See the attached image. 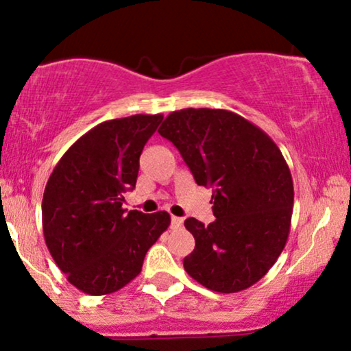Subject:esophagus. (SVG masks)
I'll use <instances>...</instances> for the list:
<instances>
[{"mask_svg": "<svg viewBox=\"0 0 351 351\" xmlns=\"http://www.w3.org/2000/svg\"><path fill=\"white\" fill-rule=\"evenodd\" d=\"M181 224H183V219H181V217H178V216H171V226H173V228H180Z\"/></svg>", "mask_w": 351, "mask_h": 351, "instance_id": "34e87169", "label": "esophagus"}]
</instances>
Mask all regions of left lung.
I'll return each mask as SVG.
<instances>
[{"mask_svg":"<svg viewBox=\"0 0 351 351\" xmlns=\"http://www.w3.org/2000/svg\"><path fill=\"white\" fill-rule=\"evenodd\" d=\"M158 134L178 148L196 183L213 188L216 219L184 221L196 241L184 271L215 292L251 287L279 259L291 231L293 183L279 147L223 108L171 112Z\"/></svg>","mask_w":351,"mask_h":351,"instance_id":"1","label":"left lung"}]
</instances>
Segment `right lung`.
Masks as SVG:
<instances>
[{
    "label": "right lung",
    "mask_w": 351,
    "mask_h": 351,
    "mask_svg": "<svg viewBox=\"0 0 351 351\" xmlns=\"http://www.w3.org/2000/svg\"><path fill=\"white\" fill-rule=\"evenodd\" d=\"M162 114L99 123L62 155L43 196V231L58 267L88 295L117 292L142 271L145 254L171 219L122 208L145 143Z\"/></svg>",
    "instance_id": "1"
}]
</instances>
